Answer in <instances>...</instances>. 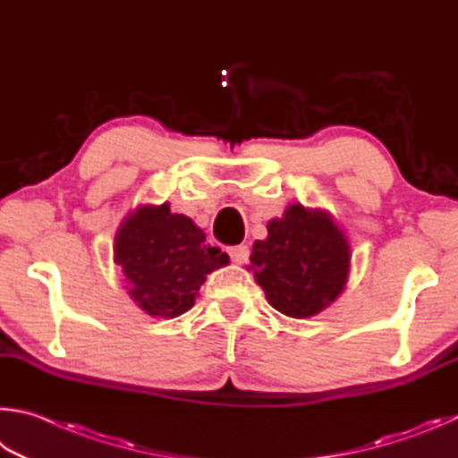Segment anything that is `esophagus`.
<instances>
[{"label": "esophagus", "mask_w": 458, "mask_h": 458, "mask_svg": "<svg viewBox=\"0 0 458 458\" xmlns=\"http://www.w3.org/2000/svg\"><path fill=\"white\" fill-rule=\"evenodd\" d=\"M229 255H231V261L245 263L247 259H250V247H247V245H235V247H231V250H229Z\"/></svg>", "instance_id": "esophagus-1"}]
</instances>
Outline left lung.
<instances>
[{"mask_svg": "<svg viewBox=\"0 0 458 458\" xmlns=\"http://www.w3.org/2000/svg\"><path fill=\"white\" fill-rule=\"evenodd\" d=\"M251 266L267 301L290 318L316 316L338 298L348 279L350 245L326 211L287 207L255 242Z\"/></svg>", "mask_w": 458, "mask_h": 458, "instance_id": "left-lung-1", "label": "left lung"}]
</instances>
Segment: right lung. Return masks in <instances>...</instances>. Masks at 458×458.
<instances>
[{
	"mask_svg": "<svg viewBox=\"0 0 458 458\" xmlns=\"http://www.w3.org/2000/svg\"><path fill=\"white\" fill-rule=\"evenodd\" d=\"M114 261L140 310L176 318L192 308L207 274L227 266L229 255L208 245L189 216L173 215L165 203L126 216L114 237Z\"/></svg>",
	"mask_w": 458,
	"mask_h": 458,
	"instance_id": "add662e5",
	"label": "right lung"
}]
</instances>
